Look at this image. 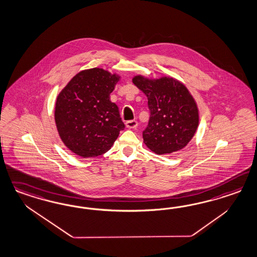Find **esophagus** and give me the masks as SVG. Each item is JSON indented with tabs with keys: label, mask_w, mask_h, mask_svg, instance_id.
<instances>
[{
	"label": "esophagus",
	"mask_w": 257,
	"mask_h": 257,
	"mask_svg": "<svg viewBox=\"0 0 257 257\" xmlns=\"http://www.w3.org/2000/svg\"><path fill=\"white\" fill-rule=\"evenodd\" d=\"M137 125H138V122H137L136 120H131V121L125 122V126H126L127 128H130V130L136 128Z\"/></svg>",
	"instance_id": "1"
}]
</instances>
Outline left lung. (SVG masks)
I'll use <instances>...</instances> for the list:
<instances>
[{
    "label": "left lung",
    "mask_w": 257,
    "mask_h": 257,
    "mask_svg": "<svg viewBox=\"0 0 257 257\" xmlns=\"http://www.w3.org/2000/svg\"><path fill=\"white\" fill-rule=\"evenodd\" d=\"M133 82L148 97L150 119L144 131L145 145L158 155L183 149L198 130V105L188 89L170 76L149 78L137 75Z\"/></svg>",
    "instance_id": "8db88e82"
}]
</instances>
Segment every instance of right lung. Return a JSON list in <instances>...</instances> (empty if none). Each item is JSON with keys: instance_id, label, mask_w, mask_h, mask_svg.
<instances>
[{"instance_id": "1", "label": "right lung", "mask_w": 257, "mask_h": 257, "mask_svg": "<svg viewBox=\"0 0 257 257\" xmlns=\"http://www.w3.org/2000/svg\"><path fill=\"white\" fill-rule=\"evenodd\" d=\"M121 79L102 68L83 70L57 96L55 122L67 149L82 158L97 157L112 147L124 124L110 92Z\"/></svg>"}]
</instances>
